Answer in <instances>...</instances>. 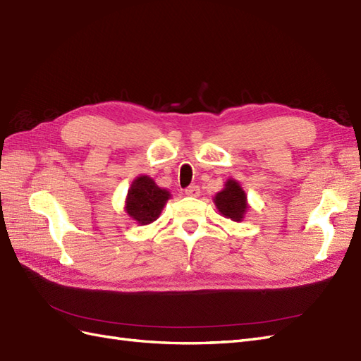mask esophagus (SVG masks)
Segmentation results:
<instances>
[{
    "label": "esophagus",
    "instance_id": "obj_1",
    "mask_svg": "<svg viewBox=\"0 0 361 361\" xmlns=\"http://www.w3.org/2000/svg\"><path fill=\"white\" fill-rule=\"evenodd\" d=\"M184 193H186L188 197H200V186H197V184H192V186L186 188Z\"/></svg>",
    "mask_w": 361,
    "mask_h": 361
}]
</instances>
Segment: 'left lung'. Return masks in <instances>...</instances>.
<instances>
[{"instance_id": "1", "label": "left lung", "mask_w": 361, "mask_h": 361, "mask_svg": "<svg viewBox=\"0 0 361 361\" xmlns=\"http://www.w3.org/2000/svg\"><path fill=\"white\" fill-rule=\"evenodd\" d=\"M216 207L231 221L239 222L243 218V213L248 209L246 205V195L239 186L238 181L228 180L225 184V189L214 197Z\"/></svg>"}]
</instances>
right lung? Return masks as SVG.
<instances>
[{"instance_id":"add662e5","label":"right lung","mask_w":361,"mask_h":361,"mask_svg":"<svg viewBox=\"0 0 361 361\" xmlns=\"http://www.w3.org/2000/svg\"><path fill=\"white\" fill-rule=\"evenodd\" d=\"M169 200V192L160 189L149 177L142 175L133 181L127 198V213L142 225L156 221L164 202Z\"/></svg>"}]
</instances>
